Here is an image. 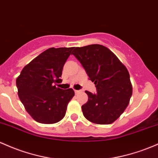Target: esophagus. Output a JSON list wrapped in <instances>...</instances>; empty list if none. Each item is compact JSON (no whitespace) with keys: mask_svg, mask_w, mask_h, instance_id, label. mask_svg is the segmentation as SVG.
<instances>
[{"mask_svg":"<svg viewBox=\"0 0 158 158\" xmlns=\"http://www.w3.org/2000/svg\"><path fill=\"white\" fill-rule=\"evenodd\" d=\"M75 91V93H76V94H78V93L80 92L81 91H79V90H75V91Z\"/></svg>","mask_w":158,"mask_h":158,"instance_id":"obj_1","label":"esophagus"}]
</instances>
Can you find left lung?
Listing matches in <instances>:
<instances>
[{
  "label": "left lung",
  "instance_id": "left-lung-1",
  "mask_svg": "<svg viewBox=\"0 0 158 158\" xmlns=\"http://www.w3.org/2000/svg\"><path fill=\"white\" fill-rule=\"evenodd\" d=\"M72 53L97 88L94 94L85 91L88 100L82 106L83 115L94 124H112L124 112L132 96L127 69L115 54L102 45L74 47Z\"/></svg>",
  "mask_w": 158,
  "mask_h": 158
}]
</instances>
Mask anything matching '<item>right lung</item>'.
Instances as JSON below:
<instances>
[{"label": "right lung", "mask_w": 158, "mask_h": 158, "mask_svg": "<svg viewBox=\"0 0 158 158\" xmlns=\"http://www.w3.org/2000/svg\"><path fill=\"white\" fill-rule=\"evenodd\" d=\"M73 47L49 48L22 69L16 79L18 95L27 113L42 124H55L64 117L67 105L75 93L63 90L62 70Z\"/></svg>", "instance_id": "1"}]
</instances>
